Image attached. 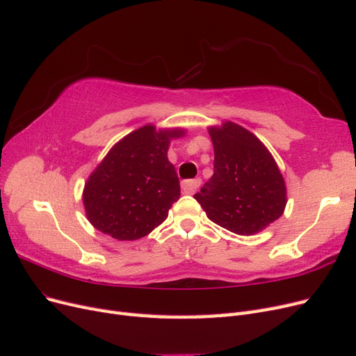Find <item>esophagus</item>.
I'll return each mask as SVG.
<instances>
[{
	"label": "esophagus",
	"mask_w": 356,
	"mask_h": 356,
	"mask_svg": "<svg viewBox=\"0 0 356 356\" xmlns=\"http://www.w3.org/2000/svg\"><path fill=\"white\" fill-rule=\"evenodd\" d=\"M200 184H202L200 178L187 179V181L182 182V184H181V188H182V191L187 193V195H193V193H195V191L200 187Z\"/></svg>",
	"instance_id": "esophagus-1"
}]
</instances>
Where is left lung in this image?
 I'll return each instance as SVG.
<instances>
[{"label": "left lung", "instance_id": "obj_1", "mask_svg": "<svg viewBox=\"0 0 356 356\" xmlns=\"http://www.w3.org/2000/svg\"><path fill=\"white\" fill-rule=\"evenodd\" d=\"M213 175L195 199L208 218L236 234L261 232L281 217L285 182L263 143L232 122L211 127Z\"/></svg>", "mask_w": 356, "mask_h": 356}]
</instances>
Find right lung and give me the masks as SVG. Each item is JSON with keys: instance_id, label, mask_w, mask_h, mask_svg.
<instances>
[{"instance_id": "obj_1", "label": "right lung", "mask_w": 356, "mask_h": 356, "mask_svg": "<svg viewBox=\"0 0 356 356\" xmlns=\"http://www.w3.org/2000/svg\"><path fill=\"white\" fill-rule=\"evenodd\" d=\"M184 131L147 124L124 136L86 182L83 203L95 229L118 241L144 238L168 217L181 195L168 160L169 139Z\"/></svg>"}]
</instances>
